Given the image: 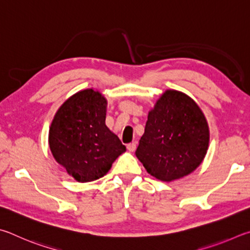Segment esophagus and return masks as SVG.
<instances>
[{
	"instance_id": "esophagus-1",
	"label": "esophagus",
	"mask_w": 250,
	"mask_h": 250,
	"mask_svg": "<svg viewBox=\"0 0 250 250\" xmlns=\"http://www.w3.org/2000/svg\"><path fill=\"white\" fill-rule=\"evenodd\" d=\"M127 149L129 150V151H135V149H136V144L135 143H130V144H128L127 145Z\"/></svg>"
}]
</instances>
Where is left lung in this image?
Masks as SVG:
<instances>
[{"label":"left lung","mask_w":250,"mask_h":250,"mask_svg":"<svg viewBox=\"0 0 250 250\" xmlns=\"http://www.w3.org/2000/svg\"><path fill=\"white\" fill-rule=\"evenodd\" d=\"M208 142V125L199 105L180 91L167 90L148 113L135 154L148 173L170 182L199 167Z\"/></svg>","instance_id":"left-lung-1"}]
</instances>
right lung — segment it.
Returning <instances> with one entry per match:
<instances>
[{
  "mask_svg": "<svg viewBox=\"0 0 250 250\" xmlns=\"http://www.w3.org/2000/svg\"><path fill=\"white\" fill-rule=\"evenodd\" d=\"M107 101L86 89L65 101L52 120L49 148L57 163L79 182L98 180L126 147L105 125Z\"/></svg>",
  "mask_w": 250,
  "mask_h": 250,
  "instance_id": "1",
  "label": "right lung"
}]
</instances>
